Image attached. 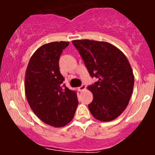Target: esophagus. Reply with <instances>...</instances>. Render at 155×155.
I'll use <instances>...</instances> for the list:
<instances>
[{"instance_id": "1", "label": "esophagus", "mask_w": 155, "mask_h": 155, "mask_svg": "<svg viewBox=\"0 0 155 155\" xmlns=\"http://www.w3.org/2000/svg\"><path fill=\"white\" fill-rule=\"evenodd\" d=\"M85 89H86V86H85L84 84H82L81 87H79V90L80 92H81V91H83V90H84Z\"/></svg>"}]
</instances>
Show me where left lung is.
<instances>
[{
  "label": "left lung",
  "instance_id": "obj_1",
  "mask_svg": "<svg viewBox=\"0 0 155 155\" xmlns=\"http://www.w3.org/2000/svg\"><path fill=\"white\" fill-rule=\"evenodd\" d=\"M72 43L79 50L90 75L97 81L87 87L93 95L88 105L96 120L109 122L124 111L134 86V75L128 60L120 49L106 41L82 39Z\"/></svg>",
  "mask_w": 155,
  "mask_h": 155
}]
</instances>
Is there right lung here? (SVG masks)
<instances>
[{"label":"right lung","instance_id":"1","mask_svg":"<svg viewBox=\"0 0 155 155\" xmlns=\"http://www.w3.org/2000/svg\"><path fill=\"white\" fill-rule=\"evenodd\" d=\"M68 41L41 46L29 60L25 78V91L32 111L44 123L61 127L74 118L78 106L75 92L62 87L59 59Z\"/></svg>","mask_w":155,"mask_h":155}]
</instances>
